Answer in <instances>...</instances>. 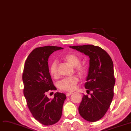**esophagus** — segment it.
Returning a JSON list of instances; mask_svg holds the SVG:
<instances>
[{
    "label": "esophagus",
    "mask_w": 131,
    "mask_h": 131,
    "mask_svg": "<svg viewBox=\"0 0 131 131\" xmlns=\"http://www.w3.org/2000/svg\"><path fill=\"white\" fill-rule=\"evenodd\" d=\"M73 93H72V92H67L66 94V95L67 96V97H69V96H70Z\"/></svg>",
    "instance_id": "esophagus-1"
}]
</instances>
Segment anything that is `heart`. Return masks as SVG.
Returning <instances> with one entry per match:
<instances>
[{
	"label": "heart",
	"instance_id": "obj_1",
	"mask_svg": "<svg viewBox=\"0 0 131 131\" xmlns=\"http://www.w3.org/2000/svg\"><path fill=\"white\" fill-rule=\"evenodd\" d=\"M63 59L73 67H75L76 72L81 77H83L88 71V66L85 63H80V58L77 55L73 53H67ZM49 72L52 77L56 78L58 76V63L53 61L49 66ZM79 81L77 77L64 78L61 80L58 84L59 88L65 91H73L77 88V85Z\"/></svg>",
	"mask_w": 131,
	"mask_h": 131
}]
</instances>
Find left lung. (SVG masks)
Returning <instances> with one entry per match:
<instances>
[{"label":"left lung","mask_w":131,"mask_h":131,"mask_svg":"<svg viewBox=\"0 0 131 131\" xmlns=\"http://www.w3.org/2000/svg\"><path fill=\"white\" fill-rule=\"evenodd\" d=\"M90 57V67L85 88L92 91L91 97L83 95L79 107L82 118L96 122L104 116L112 103L115 83L113 62L101 48L92 45L70 46Z\"/></svg>","instance_id":"obj_1"}]
</instances>
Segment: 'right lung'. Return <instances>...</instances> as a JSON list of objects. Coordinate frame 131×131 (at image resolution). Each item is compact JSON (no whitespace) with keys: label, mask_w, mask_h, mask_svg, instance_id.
<instances>
[{"label":"right lung","mask_w":131,"mask_h":131,"mask_svg":"<svg viewBox=\"0 0 131 131\" xmlns=\"http://www.w3.org/2000/svg\"><path fill=\"white\" fill-rule=\"evenodd\" d=\"M63 49L52 46L37 48L27 57L24 67L23 93L27 106L33 117L44 125L59 121L66 98L64 93L59 92L54 93L51 99L47 95L56 90L49 71L48 58L54 51Z\"/></svg>","instance_id":"right-lung-1"}]
</instances>
